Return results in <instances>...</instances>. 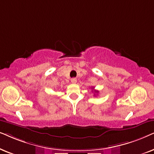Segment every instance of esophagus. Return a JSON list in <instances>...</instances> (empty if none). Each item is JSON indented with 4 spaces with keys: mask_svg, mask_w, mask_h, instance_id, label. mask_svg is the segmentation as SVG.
<instances>
[{
    "mask_svg": "<svg viewBox=\"0 0 154 154\" xmlns=\"http://www.w3.org/2000/svg\"><path fill=\"white\" fill-rule=\"evenodd\" d=\"M71 82L73 83V84L76 83V82H77V79H76V78H72L71 79Z\"/></svg>",
    "mask_w": 154,
    "mask_h": 154,
    "instance_id": "34e87169",
    "label": "esophagus"
}]
</instances>
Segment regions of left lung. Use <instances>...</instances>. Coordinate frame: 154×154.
Segmentation results:
<instances>
[{
    "mask_svg": "<svg viewBox=\"0 0 154 154\" xmlns=\"http://www.w3.org/2000/svg\"><path fill=\"white\" fill-rule=\"evenodd\" d=\"M98 91H94V93H98Z\"/></svg>",
    "mask_w": 154,
    "mask_h": 154,
    "instance_id": "1",
    "label": "left lung"
}]
</instances>
